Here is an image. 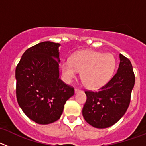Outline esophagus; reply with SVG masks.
<instances>
[{"mask_svg":"<svg viewBox=\"0 0 146 146\" xmlns=\"http://www.w3.org/2000/svg\"><path fill=\"white\" fill-rule=\"evenodd\" d=\"M80 91H81V90L80 88H76L74 89V93H75V94L80 92Z\"/></svg>","mask_w":146,"mask_h":146,"instance_id":"34e87169","label":"esophagus"}]
</instances>
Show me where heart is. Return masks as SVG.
<instances>
[{
  "label": "heart",
  "instance_id": "b5f03b06",
  "mask_svg": "<svg viewBox=\"0 0 146 146\" xmlns=\"http://www.w3.org/2000/svg\"><path fill=\"white\" fill-rule=\"evenodd\" d=\"M116 60L112 54L94 50H82L76 52L70 60H64L60 65L64 80L72 82L81 72L80 77L85 86L97 89L106 85L113 77Z\"/></svg>",
  "mask_w": 146,
  "mask_h": 146
}]
</instances>
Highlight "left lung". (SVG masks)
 <instances>
[{"label":"left lung","instance_id":"1","mask_svg":"<svg viewBox=\"0 0 146 146\" xmlns=\"http://www.w3.org/2000/svg\"><path fill=\"white\" fill-rule=\"evenodd\" d=\"M116 74L97 91H86L87 100L82 115L95 128H108L117 123L126 112L130 103L135 77L128 58L119 54Z\"/></svg>","mask_w":146,"mask_h":146}]
</instances>
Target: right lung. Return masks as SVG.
I'll return each instance as SVG.
<instances>
[{"instance_id": "add662e5", "label": "right lung", "mask_w": 146, "mask_h": 146, "mask_svg": "<svg viewBox=\"0 0 146 146\" xmlns=\"http://www.w3.org/2000/svg\"><path fill=\"white\" fill-rule=\"evenodd\" d=\"M60 44L43 42L23 53L15 71L17 99L27 116L50 124L61 116L74 88L59 78Z\"/></svg>"}]
</instances>
